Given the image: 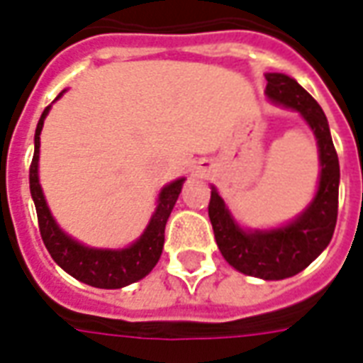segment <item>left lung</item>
<instances>
[{"instance_id": "obj_1", "label": "left lung", "mask_w": 363, "mask_h": 363, "mask_svg": "<svg viewBox=\"0 0 363 363\" xmlns=\"http://www.w3.org/2000/svg\"><path fill=\"white\" fill-rule=\"evenodd\" d=\"M265 96L275 106L296 111L318 140L319 181L315 196L292 221L273 229H246L236 221L211 184L208 213L217 246L227 264L250 277L281 281L304 271L331 242L339 213V157L323 109L296 80L267 72Z\"/></svg>"}]
</instances>
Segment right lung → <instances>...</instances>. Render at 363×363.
Listing matches in <instances>:
<instances>
[{
    "instance_id": "right-lung-1",
    "label": "right lung",
    "mask_w": 363,
    "mask_h": 363,
    "mask_svg": "<svg viewBox=\"0 0 363 363\" xmlns=\"http://www.w3.org/2000/svg\"><path fill=\"white\" fill-rule=\"evenodd\" d=\"M63 94L65 90L59 94L55 101ZM50 109L52 106L45 107L38 121L36 134H34V157L30 165V194L36 206L40 235H42L45 248L61 269L67 271L80 283L90 284L96 289H123L127 284L140 281L160 262L163 242H165V225L186 179L181 177L161 189L154 216L146 225L144 233L133 244H128L125 248H94V246L79 242L77 238L67 235L53 219L52 211L45 202L42 184H40V134H42L44 121Z\"/></svg>"
}]
</instances>
